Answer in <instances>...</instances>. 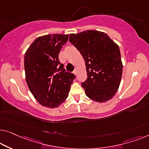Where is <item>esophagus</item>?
I'll return each instance as SVG.
<instances>
[{"label":"esophagus","instance_id":"esophagus-1","mask_svg":"<svg viewBox=\"0 0 149 149\" xmlns=\"http://www.w3.org/2000/svg\"><path fill=\"white\" fill-rule=\"evenodd\" d=\"M74 74L75 75H77V71L75 70L74 71Z\"/></svg>","mask_w":149,"mask_h":149}]
</instances>
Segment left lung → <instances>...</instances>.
Listing matches in <instances>:
<instances>
[{"mask_svg":"<svg viewBox=\"0 0 149 149\" xmlns=\"http://www.w3.org/2000/svg\"><path fill=\"white\" fill-rule=\"evenodd\" d=\"M69 41L85 60L88 78L81 85L86 96L98 102L109 100L117 92L123 74L118 45L105 33L95 30L70 34Z\"/></svg>","mask_w":149,"mask_h":149,"instance_id":"obj_1","label":"left lung"}]
</instances>
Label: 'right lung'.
I'll return each mask as SVG.
<instances>
[{"instance_id": "1", "label": "right lung", "mask_w": 149, "mask_h": 149, "mask_svg": "<svg viewBox=\"0 0 149 149\" xmlns=\"http://www.w3.org/2000/svg\"><path fill=\"white\" fill-rule=\"evenodd\" d=\"M68 41V35L53 34L39 37L25 54L26 81L33 96L42 106L54 108L68 97L75 76L66 72L58 55Z\"/></svg>"}]
</instances>
